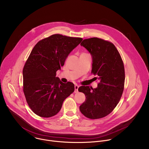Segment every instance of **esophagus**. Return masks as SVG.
Listing matches in <instances>:
<instances>
[{
    "label": "esophagus",
    "instance_id": "obj_1",
    "mask_svg": "<svg viewBox=\"0 0 149 149\" xmlns=\"http://www.w3.org/2000/svg\"><path fill=\"white\" fill-rule=\"evenodd\" d=\"M79 86H78V85H75L74 86V93H78V88H79Z\"/></svg>",
    "mask_w": 149,
    "mask_h": 149
}]
</instances>
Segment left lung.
<instances>
[{"instance_id":"left-lung-1","label":"left lung","mask_w":149,"mask_h":149,"mask_svg":"<svg viewBox=\"0 0 149 149\" xmlns=\"http://www.w3.org/2000/svg\"><path fill=\"white\" fill-rule=\"evenodd\" d=\"M93 58L91 73L99 80L98 86H80L78 90L86 95V101L80 111L86 117L97 119L109 115L122 97L125 84V68L122 58L111 42L93 37L84 40L80 44Z\"/></svg>"}]
</instances>
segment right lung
<instances>
[{
  "label": "right lung",
  "instance_id": "add662e5",
  "mask_svg": "<svg viewBox=\"0 0 149 149\" xmlns=\"http://www.w3.org/2000/svg\"><path fill=\"white\" fill-rule=\"evenodd\" d=\"M82 40L56 34L40 40L33 48L23 70V90L36 115L44 118L55 115L64 100L74 92V84L62 83L56 74Z\"/></svg>",
  "mask_w": 149,
  "mask_h": 149
}]
</instances>
